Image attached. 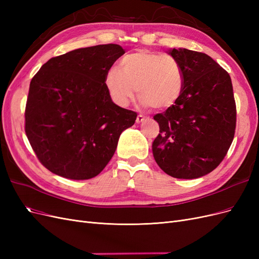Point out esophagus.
<instances>
[{
	"mask_svg": "<svg viewBox=\"0 0 259 259\" xmlns=\"http://www.w3.org/2000/svg\"><path fill=\"white\" fill-rule=\"evenodd\" d=\"M144 120H146V116L142 115V114H138L137 115V119H136V122L137 123H142Z\"/></svg>",
	"mask_w": 259,
	"mask_h": 259,
	"instance_id": "obj_1",
	"label": "esophagus"
}]
</instances>
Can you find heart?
<instances>
[{
  "mask_svg": "<svg viewBox=\"0 0 259 259\" xmlns=\"http://www.w3.org/2000/svg\"><path fill=\"white\" fill-rule=\"evenodd\" d=\"M105 85L117 106L127 107L136 88L143 105L164 110L182 96L184 73L171 55L139 50L125 55L119 62V69L112 67L108 70Z\"/></svg>",
  "mask_w": 259,
  "mask_h": 259,
  "instance_id": "heart-1",
  "label": "heart"
}]
</instances>
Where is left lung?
Returning <instances> with one entry per match:
<instances>
[{
	"mask_svg": "<svg viewBox=\"0 0 259 259\" xmlns=\"http://www.w3.org/2000/svg\"><path fill=\"white\" fill-rule=\"evenodd\" d=\"M169 54L182 66V96L153 119L160 134L152 153L171 177L193 179L214 170L234 137L237 107L229 73L208 55L186 49Z\"/></svg>",
	"mask_w": 259,
	"mask_h": 259,
	"instance_id": "obj_1",
	"label": "left lung"
}]
</instances>
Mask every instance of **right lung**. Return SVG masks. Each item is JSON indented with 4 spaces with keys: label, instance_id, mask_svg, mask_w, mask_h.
Returning <instances> with one entry per match:
<instances>
[{
    "label": "right lung",
    "instance_id": "add662e5",
    "mask_svg": "<svg viewBox=\"0 0 259 259\" xmlns=\"http://www.w3.org/2000/svg\"><path fill=\"white\" fill-rule=\"evenodd\" d=\"M125 51L117 44L79 49L51 58L30 82L25 132L52 173L84 180L113 156L121 133L137 113L116 106L105 76Z\"/></svg>",
    "mask_w": 259,
    "mask_h": 259
}]
</instances>
